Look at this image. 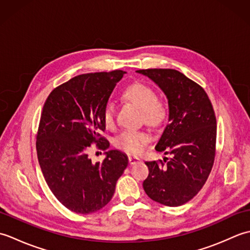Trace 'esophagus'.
Returning a JSON list of instances; mask_svg holds the SVG:
<instances>
[{"label":"esophagus","mask_w":250,"mask_h":250,"mask_svg":"<svg viewBox=\"0 0 250 250\" xmlns=\"http://www.w3.org/2000/svg\"><path fill=\"white\" fill-rule=\"evenodd\" d=\"M140 161H141L140 158L134 157V156H130V157H129V163L131 164V166H133V164L139 163Z\"/></svg>","instance_id":"obj_1"}]
</instances>
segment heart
<instances>
[{
    "mask_svg": "<svg viewBox=\"0 0 250 250\" xmlns=\"http://www.w3.org/2000/svg\"><path fill=\"white\" fill-rule=\"evenodd\" d=\"M125 98L142 109L143 119L150 125H161L166 118V109L157 100V94L152 88L145 83H136L125 89ZM103 121L106 128L111 129L115 126V105L106 103L103 109ZM151 136L144 130H125L116 136L115 146L118 149L130 155H139L148 143Z\"/></svg>",
    "mask_w": 250,
    "mask_h": 250,
    "instance_id": "1",
    "label": "heart"
}]
</instances>
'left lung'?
I'll return each mask as SVG.
<instances>
[{"instance_id":"1","label":"left lung","mask_w":250,"mask_h":250,"mask_svg":"<svg viewBox=\"0 0 250 250\" xmlns=\"http://www.w3.org/2000/svg\"><path fill=\"white\" fill-rule=\"evenodd\" d=\"M136 72L152 79L168 102V124L156 150L171 158L146 162L149 174L143 188L158 203L180 206L198 194L214 166L217 122L213 105L199 83L176 70Z\"/></svg>"}]
</instances>
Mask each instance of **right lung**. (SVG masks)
I'll list each match as a JSON object with an SVG mask.
<instances>
[{
	"label": "right lung",
	"instance_id": "1",
	"mask_svg": "<svg viewBox=\"0 0 250 250\" xmlns=\"http://www.w3.org/2000/svg\"><path fill=\"white\" fill-rule=\"evenodd\" d=\"M125 72L82 74L55 88L47 98L36 134L37 158L47 185L62 205L77 214L94 213L108 203L128 167L119 150L92 163L90 146L107 150L103 109Z\"/></svg>",
	"mask_w": 250,
	"mask_h": 250
}]
</instances>
